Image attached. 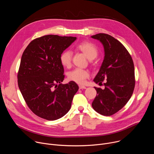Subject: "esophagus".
I'll list each match as a JSON object with an SVG mask.
<instances>
[{
    "mask_svg": "<svg viewBox=\"0 0 154 154\" xmlns=\"http://www.w3.org/2000/svg\"><path fill=\"white\" fill-rule=\"evenodd\" d=\"M86 87L85 86H82V85H80L79 86V89L80 90H82V89H86Z\"/></svg>",
    "mask_w": 154,
    "mask_h": 154,
    "instance_id": "34e87169",
    "label": "esophagus"
}]
</instances>
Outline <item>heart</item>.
<instances>
[{"instance_id":"heart-1","label":"heart","mask_w":154,"mask_h":154,"mask_svg":"<svg viewBox=\"0 0 154 154\" xmlns=\"http://www.w3.org/2000/svg\"><path fill=\"white\" fill-rule=\"evenodd\" d=\"M77 49L82 52L89 60L94 59L97 54L98 51L93 44L89 42H83L77 46ZM72 53L70 51H64L60 57L61 64L64 67H69L71 64ZM90 77V73L86 70L76 68L68 74V79L79 84H83L86 79Z\"/></svg>"}]
</instances>
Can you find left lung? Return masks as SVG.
Returning a JSON list of instances; mask_svg holds the SVG:
<instances>
[{"mask_svg":"<svg viewBox=\"0 0 154 154\" xmlns=\"http://www.w3.org/2000/svg\"><path fill=\"white\" fill-rule=\"evenodd\" d=\"M103 46L105 56L99 71L93 80L105 88L94 87L97 95L92 103L93 109L103 116L118 112L130 99L135 85L134 64L131 55L118 40L105 33L91 36Z\"/></svg>","mask_w":154,"mask_h":154,"instance_id":"left-lung-1","label":"left lung"}]
</instances>
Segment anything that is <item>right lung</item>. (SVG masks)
<instances>
[{
  "instance_id": "obj_1",
  "label": "right lung",
  "mask_w": 154,
  "mask_h": 154,
  "mask_svg": "<svg viewBox=\"0 0 154 154\" xmlns=\"http://www.w3.org/2000/svg\"><path fill=\"white\" fill-rule=\"evenodd\" d=\"M76 37L49 35L32 41L21 57L19 88L27 106L49 121L61 118L71 108L79 86L73 81L62 84L64 68L60 57Z\"/></svg>"
}]
</instances>
